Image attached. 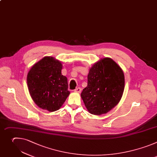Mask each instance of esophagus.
I'll use <instances>...</instances> for the list:
<instances>
[{
  "mask_svg": "<svg viewBox=\"0 0 157 157\" xmlns=\"http://www.w3.org/2000/svg\"><path fill=\"white\" fill-rule=\"evenodd\" d=\"M81 90H82V89H81L80 87H78V88L75 89V90H74V91L76 92V93H80V92H81Z\"/></svg>",
  "mask_w": 157,
  "mask_h": 157,
  "instance_id": "34e87169",
  "label": "esophagus"
}]
</instances>
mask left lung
I'll use <instances>...</instances> for the list:
<instances>
[{"mask_svg":"<svg viewBox=\"0 0 157 157\" xmlns=\"http://www.w3.org/2000/svg\"><path fill=\"white\" fill-rule=\"evenodd\" d=\"M124 84L123 71L111 58L95 62L89 70L87 86L81 93L88 111L99 116L111 111L120 101Z\"/></svg>","mask_w":157,"mask_h":157,"instance_id":"obj_1","label":"left lung"}]
</instances>
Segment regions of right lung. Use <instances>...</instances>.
Returning a JSON list of instances; mask_svg holds the SVG:
<instances>
[{
	"label": "right lung",
	"instance_id": "1",
	"mask_svg": "<svg viewBox=\"0 0 157 157\" xmlns=\"http://www.w3.org/2000/svg\"><path fill=\"white\" fill-rule=\"evenodd\" d=\"M62 62L46 56L35 64L27 75L30 96L40 108L49 112L60 108L70 95L67 78L61 73Z\"/></svg>",
	"mask_w": 157,
	"mask_h": 157
}]
</instances>
